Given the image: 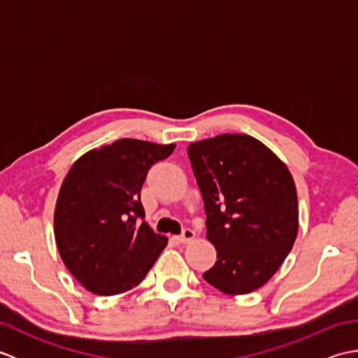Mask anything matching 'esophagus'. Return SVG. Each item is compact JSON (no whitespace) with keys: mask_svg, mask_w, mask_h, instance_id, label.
Masks as SVG:
<instances>
[{"mask_svg":"<svg viewBox=\"0 0 358 358\" xmlns=\"http://www.w3.org/2000/svg\"><path fill=\"white\" fill-rule=\"evenodd\" d=\"M194 237H195V232L192 229H189V227H185L183 232L177 235L175 240H177L178 243H187V241H191Z\"/></svg>","mask_w":358,"mask_h":358,"instance_id":"34e87169","label":"esophagus"}]
</instances>
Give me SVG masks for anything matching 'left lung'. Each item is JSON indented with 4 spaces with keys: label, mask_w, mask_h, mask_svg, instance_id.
<instances>
[{
    "label": "left lung",
    "mask_w": 358,
    "mask_h": 358,
    "mask_svg": "<svg viewBox=\"0 0 358 358\" xmlns=\"http://www.w3.org/2000/svg\"><path fill=\"white\" fill-rule=\"evenodd\" d=\"M187 155L204 201L206 237L218 258L203 278L229 295L252 292L277 272L296 238L292 175L250 135L195 141Z\"/></svg>",
    "instance_id": "1"
}]
</instances>
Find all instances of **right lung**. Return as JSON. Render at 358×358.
Listing matches in <instances>:
<instances>
[{
	"instance_id": "1",
	"label": "right lung",
	"mask_w": 358,
	"mask_h": 358,
	"mask_svg": "<svg viewBox=\"0 0 358 358\" xmlns=\"http://www.w3.org/2000/svg\"><path fill=\"white\" fill-rule=\"evenodd\" d=\"M175 144L123 138L89 150L59 189L55 241L66 268L98 295L140 285L167 245L144 220L140 192L149 169Z\"/></svg>"
}]
</instances>
